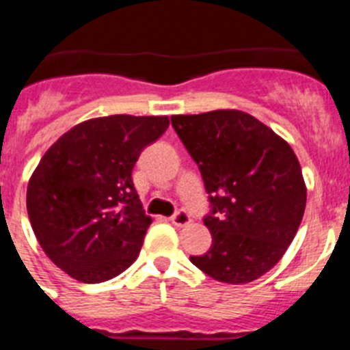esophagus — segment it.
Returning <instances> with one entry per match:
<instances>
[{
	"label": "esophagus",
	"mask_w": 350,
	"mask_h": 350,
	"mask_svg": "<svg viewBox=\"0 0 350 350\" xmlns=\"http://www.w3.org/2000/svg\"><path fill=\"white\" fill-rule=\"evenodd\" d=\"M172 222L177 228H182V226H187L191 222V217H189V213L185 212V210H178L177 213H173L172 215Z\"/></svg>",
	"instance_id": "esophagus-1"
}]
</instances>
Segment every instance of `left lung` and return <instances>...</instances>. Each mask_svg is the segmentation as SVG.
Segmentation results:
<instances>
[{
    "mask_svg": "<svg viewBox=\"0 0 350 350\" xmlns=\"http://www.w3.org/2000/svg\"><path fill=\"white\" fill-rule=\"evenodd\" d=\"M172 126L196 161L212 203L203 219L212 247L191 262L219 282L259 279L280 261L307 205L295 150L242 110L173 116Z\"/></svg>",
    "mask_w": 350,
    "mask_h": 350,
    "instance_id": "left-lung-1",
    "label": "left lung"
}]
</instances>
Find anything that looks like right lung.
Here are the masks:
<instances>
[{"label":"right lung","instance_id":"1","mask_svg":"<svg viewBox=\"0 0 350 350\" xmlns=\"http://www.w3.org/2000/svg\"><path fill=\"white\" fill-rule=\"evenodd\" d=\"M166 116H108L64 133L27 184V215L43 252L83 284L110 280L138 258L152 219L131 173L166 131Z\"/></svg>","mask_w":350,"mask_h":350}]
</instances>
